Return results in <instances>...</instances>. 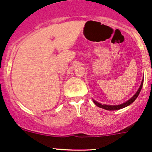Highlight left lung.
Masks as SVG:
<instances>
[{
  "mask_svg": "<svg viewBox=\"0 0 152 152\" xmlns=\"http://www.w3.org/2000/svg\"><path fill=\"white\" fill-rule=\"evenodd\" d=\"M142 84H143V79H142V83H141V85H140V87H139L138 90H137V93H136L134 95V96H132V97L131 99H129V100L127 101L126 102H125V103H124V104H120V105L112 106V105L102 104L98 103V102H96V101H95V100H93V102H94V103H95V104H96V106H98V107H101V108L104 109V110H121V109L124 108V107H127V106L130 105L132 103V102H134V100H135V99H137V96H138V95L140 94V90H141L142 87Z\"/></svg>",
  "mask_w": 152,
  "mask_h": 152,
  "instance_id": "8db88e82",
  "label": "left lung"
}]
</instances>
